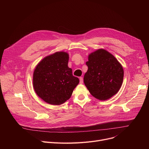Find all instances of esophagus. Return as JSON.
Wrapping results in <instances>:
<instances>
[{
    "label": "esophagus",
    "instance_id": "obj_1",
    "mask_svg": "<svg viewBox=\"0 0 149 149\" xmlns=\"http://www.w3.org/2000/svg\"><path fill=\"white\" fill-rule=\"evenodd\" d=\"M83 83V78L82 77H79V84H82Z\"/></svg>",
    "mask_w": 149,
    "mask_h": 149
}]
</instances>
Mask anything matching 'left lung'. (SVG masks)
Segmentation results:
<instances>
[{"instance_id": "left-lung-1", "label": "left lung", "mask_w": 149, "mask_h": 149, "mask_svg": "<svg viewBox=\"0 0 149 149\" xmlns=\"http://www.w3.org/2000/svg\"><path fill=\"white\" fill-rule=\"evenodd\" d=\"M86 65L88 70L84 82L94 97L105 101L118 93L123 84L124 70L113 55L98 49L89 54Z\"/></svg>"}]
</instances>
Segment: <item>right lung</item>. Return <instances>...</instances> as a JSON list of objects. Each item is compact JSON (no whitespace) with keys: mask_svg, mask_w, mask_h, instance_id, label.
I'll return each mask as SVG.
<instances>
[{"mask_svg":"<svg viewBox=\"0 0 149 149\" xmlns=\"http://www.w3.org/2000/svg\"><path fill=\"white\" fill-rule=\"evenodd\" d=\"M69 54L61 51L47 56L36 66L33 87L38 97L51 105L69 100L79 81L68 66Z\"/></svg>","mask_w":149,"mask_h":149,"instance_id":"obj_1","label":"right lung"}]
</instances>
